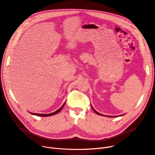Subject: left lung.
<instances>
[{"label": "left lung", "mask_w": 155, "mask_h": 155, "mask_svg": "<svg viewBox=\"0 0 155 155\" xmlns=\"http://www.w3.org/2000/svg\"><path fill=\"white\" fill-rule=\"evenodd\" d=\"M91 108L93 109V110H94L96 113H97V114H98V115H102V116H105V115H101V114H100V113H98L97 111H95V109L94 108H93L92 107H91ZM107 117H112V116H107Z\"/></svg>", "instance_id": "left-lung-1"}]
</instances>
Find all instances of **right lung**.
Masks as SVG:
<instances>
[{
    "mask_svg": "<svg viewBox=\"0 0 155 155\" xmlns=\"http://www.w3.org/2000/svg\"><path fill=\"white\" fill-rule=\"evenodd\" d=\"M65 104V103H64V104L62 106H61L58 110H57V111H54V113H49V114H39V113H31V114H32V115H35L39 116V117H49V116H51V115H56L57 113H58L59 111H60L61 110V109H62L63 107H64Z\"/></svg>",
    "mask_w": 155,
    "mask_h": 155,
    "instance_id": "1",
    "label": "right lung"
}]
</instances>
